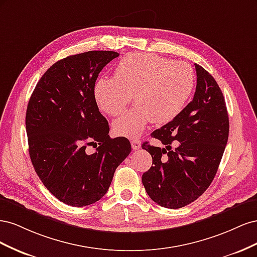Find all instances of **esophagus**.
<instances>
[{
	"mask_svg": "<svg viewBox=\"0 0 257 257\" xmlns=\"http://www.w3.org/2000/svg\"><path fill=\"white\" fill-rule=\"evenodd\" d=\"M131 145H132V148H133L134 150H138V149H141L142 142L139 141V139H133V141L131 142Z\"/></svg>",
	"mask_w": 257,
	"mask_h": 257,
	"instance_id": "esophagus-1",
	"label": "esophagus"
}]
</instances>
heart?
<instances>
[{
  "label": "heart",
  "mask_w": 257,
  "mask_h": 257,
  "mask_svg": "<svg viewBox=\"0 0 257 257\" xmlns=\"http://www.w3.org/2000/svg\"><path fill=\"white\" fill-rule=\"evenodd\" d=\"M195 85L190 64L157 54L132 52L114 66L113 78L97 79L95 102L111 116L121 114L133 98L137 103L112 123L115 135L135 138L152 120L157 124L173 121L181 113Z\"/></svg>",
  "instance_id": "obj_1"
}]
</instances>
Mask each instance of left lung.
Listing matches in <instances>:
<instances>
[{"label": "left lung", "instance_id": "obj_1", "mask_svg": "<svg viewBox=\"0 0 257 257\" xmlns=\"http://www.w3.org/2000/svg\"><path fill=\"white\" fill-rule=\"evenodd\" d=\"M195 69L193 99L177 118L151 134L165 148L143 144L153 165L142 178L146 192L170 209L193 203L209 188L228 139V113L219 84L200 65Z\"/></svg>", "mask_w": 257, "mask_h": 257}]
</instances>
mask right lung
<instances>
[{
    "instance_id": "obj_1",
    "label": "right lung",
    "mask_w": 257,
    "mask_h": 257,
    "mask_svg": "<svg viewBox=\"0 0 257 257\" xmlns=\"http://www.w3.org/2000/svg\"><path fill=\"white\" fill-rule=\"evenodd\" d=\"M115 51L94 50L50 66L30 97L26 128L31 162L48 191L62 203L83 207L102 198L131 153L125 137L110 138L93 90ZM93 145L94 154L86 148Z\"/></svg>"
}]
</instances>
